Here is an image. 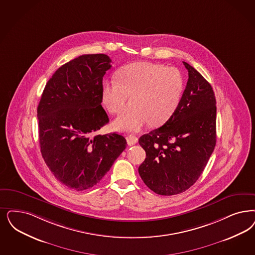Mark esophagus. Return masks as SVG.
Masks as SVG:
<instances>
[{"instance_id":"34e87169","label":"esophagus","mask_w":255,"mask_h":255,"mask_svg":"<svg viewBox=\"0 0 255 255\" xmlns=\"http://www.w3.org/2000/svg\"><path fill=\"white\" fill-rule=\"evenodd\" d=\"M137 141H138V138H137V136H135V135H129L128 137H127V143H128V145L129 146H132V145H134L135 143H137Z\"/></svg>"}]
</instances>
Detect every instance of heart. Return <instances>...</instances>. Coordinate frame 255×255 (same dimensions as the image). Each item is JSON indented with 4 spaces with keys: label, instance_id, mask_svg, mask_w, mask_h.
<instances>
[{
    "label": "heart",
    "instance_id": "1",
    "mask_svg": "<svg viewBox=\"0 0 255 255\" xmlns=\"http://www.w3.org/2000/svg\"><path fill=\"white\" fill-rule=\"evenodd\" d=\"M117 81L103 86V103L113 114L123 111L128 97H133V110L120 115L114 128L122 132H138L150 123H166L179 106L184 90V79L175 68L162 64L137 62L119 71Z\"/></svg>",
    "mask_w": 255,
    "mask_h": 255
}]
</instances>
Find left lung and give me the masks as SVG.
<instances>
[{
    "mask_svg": "<svg viewBox=\"0 0 255 255\" xmlns=\"http://www.w3.org/2000/svg\"><path fill=\"white\" fill-rule=\"evenodd\" d=\"M188 81L180 104L163 126L139 138L146 158L138 167L145 185L159 195L185 192L196 183L216 146L217 106L210 84L183 62Z\"/></svg>",
    "mask_w": 255,
    "mask_h": 255,
    "instance_id": "obj_1",
    "label": "left lung"
}]
</instances>
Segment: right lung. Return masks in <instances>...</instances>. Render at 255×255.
Segmentation results:
<instances>
[{
	"label": "right lung",
	"instance_id": "1",
	"mask_svg": "<svg viewBox=\"0 0 255 255\" xmlns=\"http://www.w3.org/2000/svg\"><path fill=\"white\" fill-rule=\"evenodd\" d=\"M110 63L98 53L64 64L46 84L37 106L45 163L62 185L76 191L97 185L126 148L117 132L95 134L109 122L102 91Z\"/></svg>",
	"mask_w": 255,
	"mask_h": 255
}]
</instances>
